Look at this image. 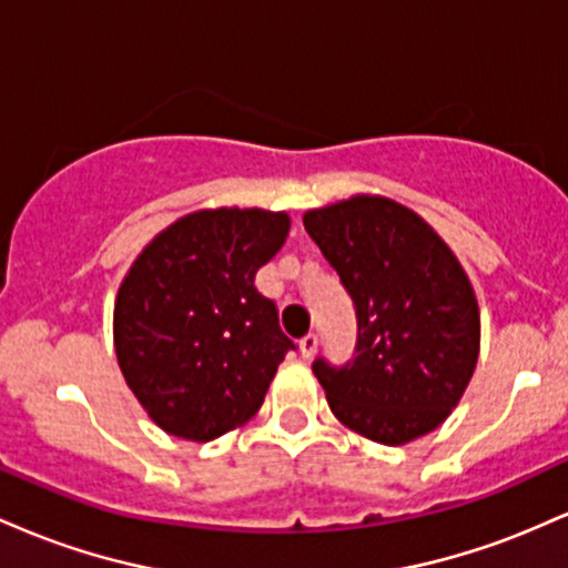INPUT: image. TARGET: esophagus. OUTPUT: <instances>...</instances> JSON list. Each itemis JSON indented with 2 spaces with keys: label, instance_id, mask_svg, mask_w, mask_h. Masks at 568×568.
I'll list each match as a JSON object with an SVG mask.
<instances>
[{
  "label": "esophagus",
  "instance_id": "34e87169",
  "mask_svg": "<svg viewBox=\"0 0 568 568\" xmlns=\"http://www.w3.org/2000/svg\"><path fill=\"white\" fill-rule=\"evenodd\" d=\"M298 349H302L304 361H310V357H315V352H317V336H315V334L304 336L302 344H298Z\"/></svg>",
  "mask_w": 568,
  "mask_h": 568
}]
</instances>
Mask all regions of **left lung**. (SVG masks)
I'll use <instances>...</instances> for the list:
<instances>
[{
    "instance_id": "1",
    "label": "left lung",
    "mask_w": 568,
    "mask_h": 568,
    "mask_svg": "<svg viewBox=\"0 0 568 568\" xmlns=\"http://www.w3.org/2000/svg\"><path fill=\"white\" fill-rule=\"evenodd\" d=\"M304 230L357 312L355 357L342 368L312 363L334 416L382 446L433 433L465 395L480 352L465 266L419 213L382 194L312 207Z\"/></svg>"
}]
</instances>
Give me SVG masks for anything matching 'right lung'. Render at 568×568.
<instances>
[{
  "label": "right lung",
  "instance_id": "right-lung-1",
  "mask_svg": "<svg viewBox=\"0 0 568 568\" xmlns=\"http://www.w3.org/2000/svg\"><path fill=\"white\" fill-rule=\"evenodd\" d=\"M288 232L285 211L202 207L130 264L114 298L116 363L168 435L207 443L262 408L293 342L253 277Z\"/></svg>",
  "mask_w": 568,
  "mask_h": 568
}]
</instances>
